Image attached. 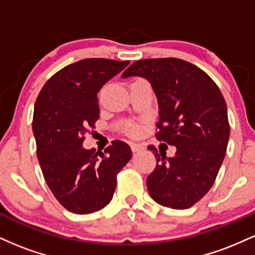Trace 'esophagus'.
Masks as SVG:
<instances>
[{
    "mask_svg": "<svg viewBox=\"0 0 255 255\" xmlns=\"http://www.w3.org/2000/svg\"><path fill=\"white\" fill-rule=\"evenodd\" d=\"M130 148H131V151H133V152H140L141 150H144V147H142V146L140 144H131Z\"/></svg>",
    "mask_w": 255,
    "mask_h": 255,
    "instance_id": "obj_1",
    "label": "esophagus"
}]
</instances>
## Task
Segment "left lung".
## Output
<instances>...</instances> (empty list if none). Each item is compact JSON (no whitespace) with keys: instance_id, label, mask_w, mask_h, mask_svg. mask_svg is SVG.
Wrapping results in <instances>:
<instances>
[{"instance_id":"8db88e82","label":"left lung","mask_w":255,"mask_h":255,"mask_svg":"<svg viewBox=\"0 0 255 255\" xmlns=\"http://www.w3.org/2000/svg\"><path fill=\"white\" fill-rule=\"evenodd\" d=\"M151 84L158 103L156 137L176 147L174 157L154 146L157 165L146 180L151 198L170 209H189L210 191L225 157L230 127L227 104L209 75L180 58L130 64L122 78Z\"/></svg>"}]
</instances>
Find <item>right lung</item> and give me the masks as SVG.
Listing matches in <instances>:
<instances>
[{
  "instance_id": "1",
  "label": "right lung",
  "mask_w": 255,
  "mask_h": 255,
  "mask_svg": "<svg viewBox=\"0 0 255 255\" xmlns=\"http://www.w3.org/2000/svg\"><path fill=\"white\" fill-rule=\"evenodd\" d=\"M129 61L85 58L55 73L33 111L37 157L52 194L68 211L87 215L113 199L116 176L129 162V145L115 140L103 152L86 150L85 134L99 119L97 95Z\"/></svg>"
}]
</instances>
